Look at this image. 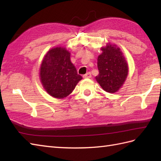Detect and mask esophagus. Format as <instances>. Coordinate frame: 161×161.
<instances>
[{
    "label": "esophagus",
    "instance_id": "obj_1",
    "mask_svg": "<svg viewBox=\"0 0 161 161\" xmlns=\"http://www.w3.org/2000/svg\"><path fill=\"white\" fill-rule=\"evenodd\" d=\"M84 78H91V72H88V73L86 74H85L84 76H83Z\"/></svg>",
    "mask_w": 161,
    "mask_h": 161
}]
</instances>
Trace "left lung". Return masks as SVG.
I'll use <instances>...</instances> for the list:
<instances>
[{
  "instance_id": "left-lung-1",
  "label": "left lung",
  "mask_w": 161,
  "mask_h": 161,
  "mask_svg": "<svg viewBox=\"0 0 161 161\" xmlns=\"http://www.w3.org/2000/svg\"><path fill=\"white\" fill-rule=\"evenodd\" d=\"M102 53L97 58L99 75L95 79L108 93L117 92L128 75V64L120 49L115 45L108 44L101 48Z\"/></svg>"
}]
</instances>
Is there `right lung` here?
<instances>
[{"label":"right lung","mask_w":161,"mask_h":161,"mask_svg":"<svg viewBox=\"0 0 161 161\" xmlns=\"http://www.w3.org/2000/svg\"><path fill=\"white\" fill-rule=\"evenodd\" d=\"M70 58V53L61 47L50 50L43 58L40 68L41 82L51 96L66 97L82 79Z\"/></svg>","instance_id":"right-lung-1"}]
</instances>
